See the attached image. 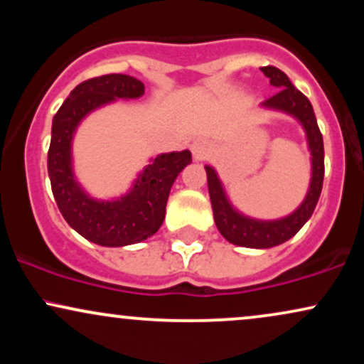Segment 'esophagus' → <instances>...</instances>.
Segmentation results:
<instances>
[{
    "label": "esophagus",
    "mask_w": 364,
    "mask_h": 364,
    "mask_svg": "<svg viewBox=\"0 0 364 364\" xmlns=\"http://www.w3.org/2000/svg\"><path fill=\"white\" fill-rule=\"evenodd\" d=\"M191 154H193V157L196 161H202V159H205L208 156V144L203 139H198L195 140L193 144H191Z\"/></svg>",
    "instance_id": "esophagus-1"
}]
</instances>
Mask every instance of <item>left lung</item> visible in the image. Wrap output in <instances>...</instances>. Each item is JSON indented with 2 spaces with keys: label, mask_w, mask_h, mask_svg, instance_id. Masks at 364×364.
I'll list each match as a JSON object with an SVG mask.
<instances>
[{
  "label": "left lung",
  "mask_w": 364,
  "mask_h": 364,
  "mask_svg": "<svg viewBox=\"0 0 364 364\" xmlns=\"http://www.w3.org/2000/svg\"><path fill=\"white\" fill-rule=\"evenodd\" d=\"M260 70L267 78H270V85L277 89L275 95L263 101L260 107L289 114L291 118H294L301 124L304 135H306L308 150H310L311 156V178L303 202L299 203L296 210L281 217V219H255V217L243 214L232 205L228 193H225L224 183L220 181L219 174L212 166H205V171L214 220L220 235L232 245L263 250L286 243L308 223L316 203H318L325 168L323 139H321L320 128L316 124L311 102L292 85L287 75L279 68L263 66Z\"/></svg>",
  "instance_id": "left-lung-1"
}]
</instances>
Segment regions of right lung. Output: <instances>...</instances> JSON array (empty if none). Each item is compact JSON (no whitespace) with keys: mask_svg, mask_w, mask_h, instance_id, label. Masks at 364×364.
I'll list each match as a JSON object with an SVG mask.
<instances>
[{"mask_svg":"<svg viewBox=\"0 0 364 364\" xmlns=\"http://www.w3.org/2000/svg\"><path fill=\"white\" fill-rule=\"evenodd\" d=\"M144 92V83L129 75H102L75 87L53 118L48 173L54 200L66 223L95 245L118 248L156 235L166 217L171 186L191 164L190 150L159 154L123 195L112 198H95L75 176L73 139L82 121L107 104L139 99Z\"/></svg>","mask_w":364,"mask_h":364,"instance_id":"obj_1","label":"right lung"}]
</instances>
